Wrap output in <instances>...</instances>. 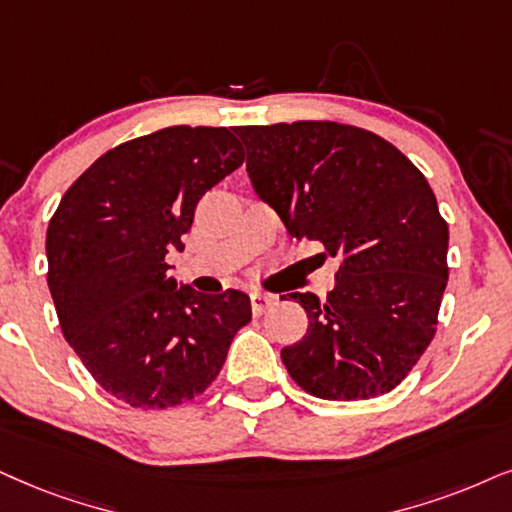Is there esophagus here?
I'll return each instance as SVG.
<instances>
[{
    "mask_svg": "<svg viewBox=\"0 0 512 512\" xmlns=\"http://www.w3.org/2000/svg\"><path fill=\"white\" fill-rule=\"evenodd\" d=\"M250 302H252V312H255V316H260V314L267 312L271 304L276 302V297L274 295H264V293H252Z\"/></svg>",
    "mask_w": 512,
    "mask_h": 512,
    "instance_id": "obj_1",
    "label": "esophagus"
}]
</instances>
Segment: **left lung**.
I'll return each mask as SVG.
<instances>
[{
  "label": "left lung",
  "instance_id": "obj_1",
  "mask_svg": "<svg viewBox=\"0 0 512 512\" xmlns=\"http://www.w3.org/2000/svg\"><path fill=\"white\" fill-rule=\"evenodd\" d=\"M252 189L297 241L340 257L326 297L293 293L309 326L281 349L290 378L321 399L390 392L435 338L449 278V226L423 172L378 134L302 120L236 127Z\"/></svg>",
  "mask_w": 512,
  "mask_h": 512
}]
</instances>
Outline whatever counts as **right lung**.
Wrapping results in <instances>:
<instances>
[{
  "label": "right lung",
  "mask_w": 512,
  "mask_h": 512,
  "mask_svg": "<svg viewBox=\"0 0 512 512\" xmlns=\"http://www.w3.org/2000/svg\"><path fill=\"white\" fill-rule=\"evenodd\" d=\"M226 127H165L103 153L47 229L49 290L68 345L103 390L167 409L210 387L252 319L241 290L203 295L167 274L198 200L243 165Z\"/></svg>",
  "instance_id": "add662e5"
}]
</instances>
